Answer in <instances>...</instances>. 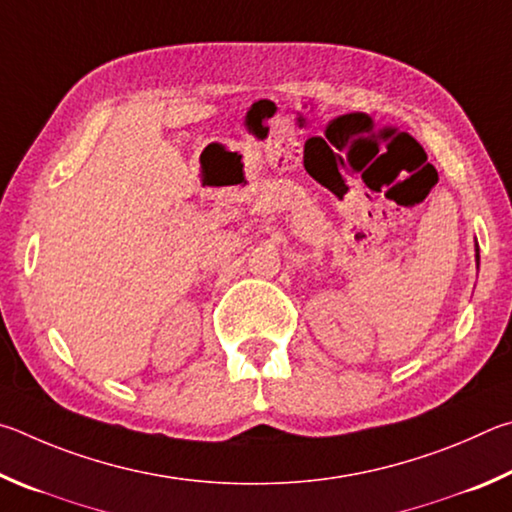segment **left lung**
I'll list each match as a JSON object with an SVG mask.
<instances>
[{"instance_id":"left-lung-1","label":"left lung","mask_w":512,"mask_h":512,"mask_svg":"<svg viewBox=\"0 0 512 512\" xmlns=\"http://www.w3.org/2000/svg\"><path fill=\"white\" fill-rule=\"evenodd\" d=\"M477 265H479V247H477Z\"/></svg>"}]
</instances>
